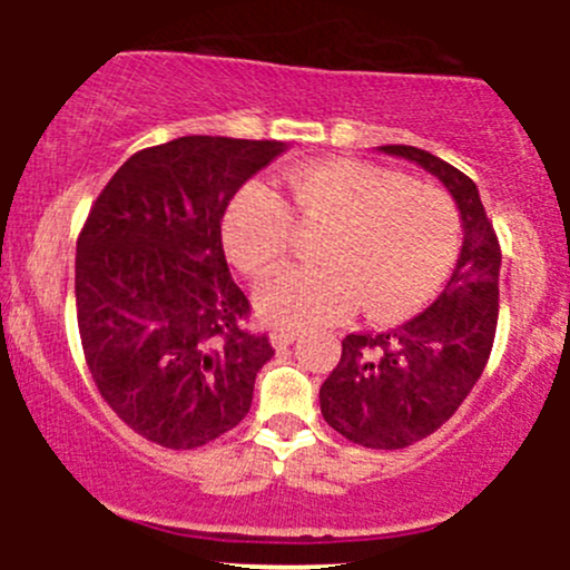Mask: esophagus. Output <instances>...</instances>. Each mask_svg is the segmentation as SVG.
I'll use <instances>...</instances> for the list:
<instances>
[{
	"instance_id": "1",
	"label": "esophagus",
	"mask_w": 570,
	"mask_h": 570,
	"mask_svg": "<svg viewBox=\"0 0 570 570\" xmlns=\"http://www.w3.org/2000/svg\"><path fill=\"white\" fill-rule=\"evenodd\" d=\"M269 338H273L275 347H286V344L295 342L297 331H295V327H275V331L269 333Z\"/></svg>"
}]
</instances>
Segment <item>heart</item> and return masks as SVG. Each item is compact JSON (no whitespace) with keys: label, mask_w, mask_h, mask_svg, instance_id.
Returning a JSON list of instances; mask_svg holds the SVG:
<instances>
[{"label":"heart","mask_w":570,"mask_h":570,"mask_svg":"<svg viewBox=\"0 0 570 570\" xmlns=\"http://www.w3.org/2000/svg\"><path fill=\"white\" fill-rule=\"evenodd\" d=\"M289 204L269 184L237 189L223 217V239L248 275L278 267L303 226H327L317 264H297L258 289V308L275 325L342 320L364 303L372 320H396L422 306L452 273L463 217L455 198L396 170L327 159L286 174Z\"/></svg>","instance_id":"heart-1"}]
</instances>
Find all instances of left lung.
I'll use <instances>...</instances> for the list:
<instances>
[{
	"label": "left lung",
	"instance_id": "8db88e82",
	"mask_svg": "<svg viewBox=\"0 0 570 570\" xmlns=\"http://www.w3.org/2000/svg\"><path fill=\"white\" fill-rule=\"evenodd\" d=\"M381 151L411 159L446 184L463 217L461 258L439 301L419 317L342 338V358L322 383L320 407L353 444L405 450L450 422L491 358L502 248L469 176L422 148Z\"/></svg>",
	"mask_w": 570,
	"mask_h": 570
}]
</instances>
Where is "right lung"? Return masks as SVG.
<instances>
[{
    "instance_id": "obj_1",
    "label": "right lung",
    "mask_w": 570,
    "mask_h": 570,
    "mask_svg": "<svg viewBox=\"0 0 570 570\" xmlns=\"http://www.w3.org/2000/svg\"><path fill=\"white\" fill-rule=\"evenodd\" d=\"M284 151L278 140L189 135L137 151L77 237V322L90 377L126 428L195 450L250 411L275 355L248 331L220 223L228 200Z\"/></svg>"
}]
</instances>
